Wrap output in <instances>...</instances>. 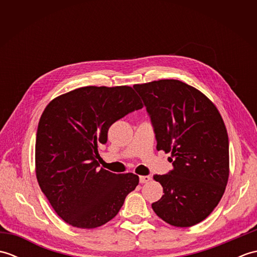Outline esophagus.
<instances>
[{
	"mask_svg": "<svg viewBox=\"0 0 257 257\" xmlns=\"http://www.w3.org/2000/svg\"><path fill=\"white\" fill-rule=\"evenodd\" d=\"M139 180H140V183H147V182L150 181L151 177L150 176H141L139 178Z\"/></svg>",
	"mask_w": 257,
	"mask_h": 257,
	"instance_id": "34e87169",
	"label": "esophagus"
}]
</instances>
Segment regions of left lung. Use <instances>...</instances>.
Here are the masks:
<instances>
[{
	"mask_svg": "<svg viewBox=\"0 0 257 257\" xmlns=\"http://www.w3.org/2000/svg\"><path fill=\"white\" fill-rule=\"evenodd\" d=\"M154 123L157 150L170 152L173 170L155 176L163 194L152 203L170 225L189 227L209 216L224 193L228 173V137L214 103L177 79L134 85Z\"/></svg>",
	"mask_w": 257,
	"mask_h": 257,
	"instance_id": "1",
	"label": "left lung"
}]
</instances>
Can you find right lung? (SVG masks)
<instances>
[{"label": "right lung", "mask_w": 257, "mask_h": 257, "mask_svg": "<svg viewBox=\"0 0 257 257\" xmlns=\"http://www.w3.org/2000/svg\"><path fill=\"white\" fill-rule=\"evenodd\" d=\"M144 105L129 86H86L48 103L38 122L35 172L42 192L59 217L95 228L118 214L139 183L134 173L98 169V146L110 125Z\"/></svg>", "instance_id": "obj_1"}]
</instances>
